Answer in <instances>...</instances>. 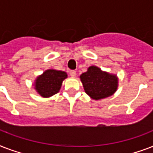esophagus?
I'll return each mask as SVG.
<instances>
[{"label":"esophagus","instance_id":"1","mask_svg":"<svg viewBox=\"0 0 153 153\" xmlns=\"http://www.w3.org/2000/svg\"><path fill=\"white\" fill-rule=\"evenodd\" d=\"M76 71H70V75H71V76H72V77H75L76 76Z\"/></svg>","mask_w":153,"mask_h":153}]
</instances>
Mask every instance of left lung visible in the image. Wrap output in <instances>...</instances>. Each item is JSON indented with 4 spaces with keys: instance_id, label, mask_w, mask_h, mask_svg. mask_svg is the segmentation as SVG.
Returning <instances> with one entry per match:
<instances>
[{
    "instance_id": "left-lung-1",
    "label": "left lung",
    "mask_w": 153,
    "mask_h": 153,
    "mask_svg": "<svg viewBox=\"0 0 153 153\" xmlns=\"http://www.w3.org/2000/svg\"><path fill=\"white\" fill-rule=\"evenodd\" d=\"M84 90L91 98L95 100L111 96L117 88V78L100 68L91 66L87 71L80 75Z\"/></svg>"
}]
</instances>
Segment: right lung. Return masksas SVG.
<instances>
[{"instance_id": "add662e5", "label": "right lung", "mask_w": 153, "mask_h": 153, "mask_svg": "<svg viewBox=\"0 0 153 153\" xmlns=\"http://www.w3.org/2000/svg\"><path fill=\"white\" fill-rule=\"evenodd\" d=\"M67 77L64 71L48 70L36 79V90L42 97L49 98L59 91L62 81Z\"/></svg>"}]
</instances>
